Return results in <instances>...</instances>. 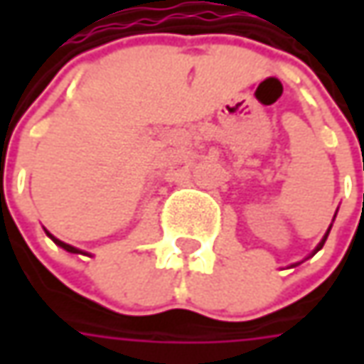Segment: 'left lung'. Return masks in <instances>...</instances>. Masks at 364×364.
Wrapping results in <instances>:
<instances>
[{
    "label": "left lung",
    "mask_w": 364,
    "mask_h": 364,
    "mask_svg": "<svg viewBox=\"0 0 364 364\" xmlns=\"http://www.w3.org/2000/svg\"><path fill=\"white\" fill-rule=\"evenodd\" d=\"M336 213H338V210H336ZM334 218H336V215H334ZM334 218H332V223H334ZM330 229H332V225H330V227H328V231L324 232V237H322V241H320V243L316 245V249H314V251H312V255H316V253H318V251H320V249L324 247V243H326V239H328ZM312 255H310V257H312Z\"/></svg>",
    "instance_id": "obj_1"
}]
</instances>
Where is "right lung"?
<instances>
[{
    "instance_id": "obj_1",
    "label": "right lung",
    "mask_w": 364,
    "mask_h": 364,
    "mask_svg": "<svg viewBox=\"0 0 364 364\" xmlns=\"http://www.w3.org/2000/svg\"><path fill=\"white\" fill-rule=\"evenodd\" d=\"M44 231H46V229H44ZM46 235H48L50 239H52V241H54V243L58 245V247H63L64 251H68V253H82V255H87V253H85V251H80V249H77V247H73V245L64 243V241H60V239H56V237H54V235H52V232L46 231Z\"/></svg>"
}]
</instances>
